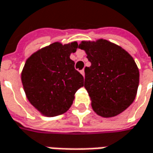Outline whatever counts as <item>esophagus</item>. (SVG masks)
I'll list each match as a JSON object with an SVG mask.
<instances>
[{"mask_svg":"<svg viewBox=\"0 0 153 153\" xmlns=\"http://www.w3.org/2000/svg\"><path fill=\"white\" fill-rule=\"evenodd\" d=\"M80 72H81V74L82 75V76H85V71H84V70H82V71H80Z\"/></svg>","mask_w":153,"mask_h":153,"instance_id":"obj_1","label":"esophagus"}]
</instances>
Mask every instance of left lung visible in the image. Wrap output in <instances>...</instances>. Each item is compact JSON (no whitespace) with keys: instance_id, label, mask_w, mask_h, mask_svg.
Wrapping results in <instances>:
<instances>
[{"instance_id":"left-lung-1","label":"left lung","mask_w":153,"mask_h":153,"mask_svg":"<svg viewBox=\"0 0 153 153\" xmlns=\"http://www.w3.org/2000/svg\"><path fill=\"white\" fill-rule=\"evenodd\" d=\"M78 49L86 52L91 62L85 68L84 87L93 111L103 118L125 111L135 100L139 86V70L131 55L103 39L82 41Z\"/></svg>"}]
</instances>
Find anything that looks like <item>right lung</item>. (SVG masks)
Segmentation results:
<instances>
[{"label": "right lung", "instance_id": "1", "mask_svg": "<svg viewBox=\"0 0 153 153\" xmlns=\"http://www.w3.org/2000/svg\"><path fill=\"white\" fill-rule=\"evenodd\" d=\"M77 45L76 42L65 45L55 42L26 60L21 74L23 89L30 103L45 116L54 117L66 112L76 92L83 87V76L70 59Z\"/></svg>", "mask_w": 153, "mask_h": 153}]
</instances>
